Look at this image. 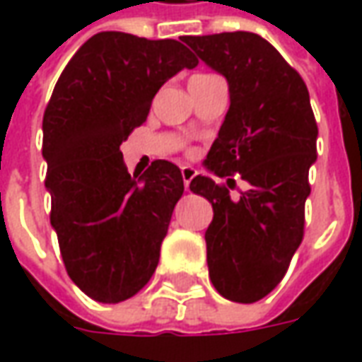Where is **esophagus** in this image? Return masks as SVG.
<instances>
[{
	"label": "esophagus",
	"instance_id": "1",
	"mask_svg": "<svg viewBox=\"0 0 362 362\" xmlns=\"http://www.w3.org/2000/svg\"><path fill=\"white\" fill-rule=\"evenodd\" d=\"M194 176H196V168L194 166H182V178H184L186 189H189V182L194 180Z\"/></svg>",
	"mask_w": 362,
	"mask_h": 362
}]
</instances>
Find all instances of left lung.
Returning a JSON list of instances; mask_svg holds the SVG:
<instances>
[{
    "label": "left lung",
    "mask_w": 362,
    "mask_h": 362,
    "mask_svg": "<svg viewBox=\"0 0 362 362\" xmlns=\"http://www.w3.org/2000/svg\"><path fill=\"white\" fill-rule=\"evenodd\" d=\"M197 58L228 83L230 106L204 160L219 178L240 174L250 189L230 197L227 184L197 174L194 194L213 205L205 230L213 287L250 304L285 277L303 243L308 170L318 126L303 77L266 38L254 33L182 36Z\"/></svg>",
    "instance_id": "left-lung-1"
}]
</instances>
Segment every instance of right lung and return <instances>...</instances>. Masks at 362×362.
<instances>
[{
    "label": "right lung",
    "mask_w": 362,
    "mask_h": 362,
    "mask_svg": "<svg viewBox=\"0 0 362 362\" xmlns=\"http://www.w3.org/2000/svg\"><path fill=\"white\" fill-rule=\"evenodd\" d=\"M196 66L178 40L106 30L75 52L54 87L42 119L50 223L67 275L98 303L134 296L157 269L182 173L153 160L132 176L119 145L147 119L157 90Z\"/></svg>",
    "instance_id": "add662e5"
}]
</instances>
